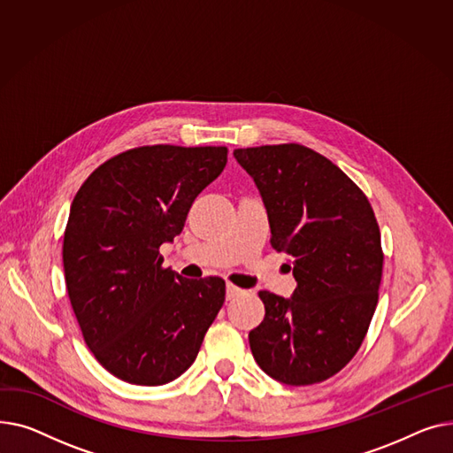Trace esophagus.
Masks as SVG:
<instances>
[{"instance_id":"1","label":"esophagus","mask_w":453,"mask_h":453,"mask_svg":"<svg viewBox=\"0 0 453 453\" xmlns=\"http://www.w3.org/2000/svg\"><path fill=\"white\" fill-rule=\"evenodd\" d=\"M242 288L239 287H235V285H232V283H228L226 285V300H234V298H237L239 295H242Z\"/></svg>"}]
</instances>
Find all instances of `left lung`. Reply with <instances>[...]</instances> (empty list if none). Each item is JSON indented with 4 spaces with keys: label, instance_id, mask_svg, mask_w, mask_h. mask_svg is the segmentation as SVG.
I'll return each mask as SVG.
<instances>
[{
    "label": "left lung",
    "instance_id": "8db88e82",
    "mask_svg": "<svg viewBox=\"0 0 453 453\" xmlns=\"http://www.w3.org/2000/svg\"><path fill=\"white\" fill-rule=\"evenodd\" d=\"M256 182L271 245L290 257V298L261 290L249 333L257 365L287 386L327 380L358 351L377 309L380 230L367 197L329 158L300 144L234 150Z\"/></svg>",
    "mask_w": 453,
    "mask_h": 453
}]
</instances>
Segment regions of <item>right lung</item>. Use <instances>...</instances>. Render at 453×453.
Wrapping results in <instances>:
<instances>
[{
    "label": "right lung",
    "instance_id": "1",
    "mask_svg": "<svg viewBox=\"0 0 453 453\" xmlns=\"http://www.w3.org/2000/svg\"><path fill=\"white\" fill-rule=\"evenodd\" d=\"M226 148L124 151L76 192L64 234L67 295L95 358L117 379L163 386L188 369L225 302V281L165 269L194 199L219 177Z\"/></svg>",
    "mask_w": 453,
    "mask_h": 453
}]
</instances>
